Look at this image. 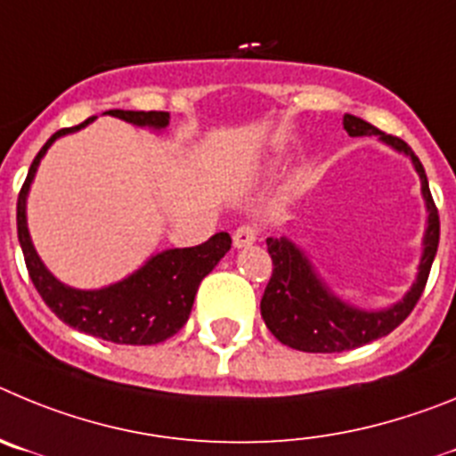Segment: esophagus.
Here are the masks:
<instances>
[{
  "label": "esophagus",
  "instance_id": "34e87169",
  "mask_svg": "<svg viewBox=\"0 0 456 456\" xmlns=\"http://www.w3.org/2000/svg\"><path fill=\"white\" fill-rule=\"evenodd\" d=\"M256 238H258V229L254 227V224H240V227L233 232V248L238 249L249 248Z\"/></svg>",
  "mask_w": 456,
  "mask_h": 456
}]
</instances>
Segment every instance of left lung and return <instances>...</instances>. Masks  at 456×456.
Returning a JSON list of instances; mask_svg holds the SVG:
<instances>
[{"label":"left lung","instance_id":"obj_1","mask_svg":"<svg viewBox=\"0 0 456 456\" xmlns=\"http://www.w3.org/2000/svg\"><path fill=\"white\" fill-rule=\"evenodd\" d=\"M343 129L356 136H377L384 145L411 159L420 177V191L428 207V229L422 236V254L418 274L404 297L387 309H361L340 299L315 273L305 249L290 238H268V254L273 258V277L261 297V315L274 338L293 350L302 352H346L366 346L381 336L391 334L402 320L413 311L420 299L429 270L438 249V211L429 192L428 175L411 147L395 136L375 129L361 118L343 116Z\"/></svg>","mask_w":456,"mask_h":456}]
</instances>
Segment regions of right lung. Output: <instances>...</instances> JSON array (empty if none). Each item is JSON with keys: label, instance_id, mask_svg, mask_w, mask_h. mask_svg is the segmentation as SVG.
<instances>
[{"label": "right lung", "instance_id": "1", "mask_svg": "<svg viewBox=\"0 0 456 456\" xmlns=\"http://www.w3.org/2000/svg\"><path fill=\"white\" fill-rule=\"evenodd\" d=\"M106 113L131 125L150 126L157 131H163L170 125V113L166 110L110 109ZM95 118H88L81 125L56 131L28 167L27 182L18 198L20 248H22L24 264H27L28 277L34 281L36 290L65 325L75 327L84 334L110 340V343H120V346H154L175 336L186 325L200 281L229 252L232 236L227 232H220L208 238L207 243L195 245V248L163 249L147 258L136 273L104 289L81 290L59 281L40 261L31 243V233L27 227L28 188L52 142L84 129Z\"/></svg>", "mask_w": 456, "mask_h": 456}]
</instances>
